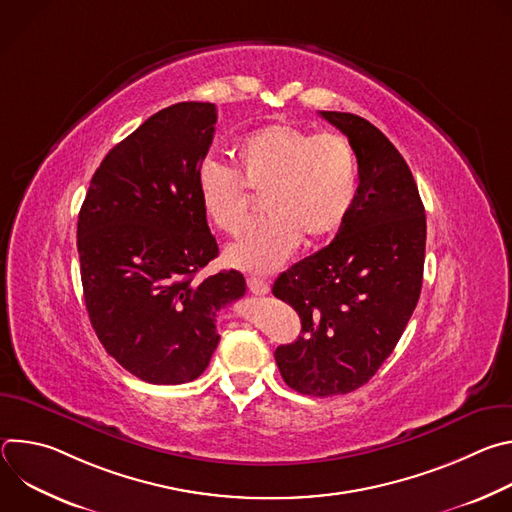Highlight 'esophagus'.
<instances>
[{
    "label": "esophagus",
    "mask_w": 512,
    "mask_h": 512,
    "mask_svg": "<svg viewBox=\"0 0 512 512\" xmlns=\"http://www.w3.org/2000/svg\"><path fill=\"white\" fill-rule=\"evenodd\" d=\"M247 285L251 289V294H255V296L269 294V283L261 277H247Z\"/></svg>",
    "instance_id": "34e87169"
}]
</instances>
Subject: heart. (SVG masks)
<instances>
[{
  "instance_id": "heart-1",
  "label": "heart",
  "mask_w": 512,
  "mask_h": 512,
  "mask_svg": "<svg viewBox=\"0 0 512 512\" xmlns=\"http://www.w3.org/2000/svg\"><path fill=\"white\" fill-rule=\"evenodd\" d=\"M239 172L204 160L196 174L208 221L239 233L251 216V194H267V221L245 231L225 249L229 265L273 271L298 251L334 237L354 206L358 162L352 143L338 133H312L291 123L251 131L237 148Z\"/></svg>"
}]
</instances>
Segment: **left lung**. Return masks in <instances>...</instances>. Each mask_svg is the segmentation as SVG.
I'll return each mask as SVG.
<instances>
[{"mask_svg": "<svg viewBox=\"0 0 512 512\" xmlns=\"http://www.w3.org/2000/svg\"><path fill=\"white\" fill-rule=\"evenodd\" d=\"M352 143L354 206L334 241L291 265L273 296L300 314L302 336L275 362L302 395H346L367 385L397 346L421 294L425 210L395 145L367 119L320 111Z\"/></svg>", "mask_w": 512, "mask_h": 512, "instance_id": "left-lung-1", "label": "left lung"}]
</instances>
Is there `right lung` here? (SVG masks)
Listing matches in <instances>:
<instances>
[{
    "label": "right lung",
    "mask_w": 512,
    "mask_h": 512,
    "mask_svg": "<svg viewBox=\"0 0 512 512\" xmlns=\"http://www.w3.org/2000/svg\"><path fill=\"white\" fill-rule=\"evenodd\" d=\"M212 103H176L105 156L79 212L85 304L105 350L154 385L194 381L216 350V312L245 296L243 273L198 277L218 255L196 186Z\"/></svg>",
    "instance_id": "add662e5"
}]
</instances>
